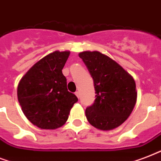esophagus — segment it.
I'll return each instance as SVG.
<instances>
[{"instance_id": "1", "label": "esophagus", "mask_w": 161, "mask_h": 161, "mask_svg": "<svg viewBox=\"0 0 161 161\" xmlns=\"http://www.w3.org/2000/svg\"><path fill=\"white\" fill-rule=\"evenodd\" d=\"M75 95L77 96V97L80 98V92H75Z\"/></svg>"}]
</instances>
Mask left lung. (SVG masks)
I'll list each match as a JSON object with an SVG mask.
<instances>
[{
	"instance_id": "8db88e82",
	"label": "left lung",
	"mask_w": 161,
	"mask_h": 161,
	"mask_svg": "<svg viewBox=\"0 0 161 161\" xmlns=\"http://www.w3.org/2000/svg\"><path fill=\"white\" fill-rule=\"evenodd\" d=\"M93 79L95 99L86 109L92 126L102 130L118 128L129 117L137 99L135 81L115 61L97 51L80 53Z\"/></svg>"
}]
</instances>
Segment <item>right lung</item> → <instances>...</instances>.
<instances>
[{
	"instance_id": "right-lung-1",
	"label": "right lung",
	"mask_w": 161,
	"mask_h": 161,
	"mask_svg": "<svg viewBox=\"0 0 161 161\" xmlns=\"http://www.w3.org/2000/svg\"><path fill=\"white\" fill-rule=\"evenodd\" d=\"M69 51H55L37 62L20 80L17 98L27 118L43 129L64 125L78 98L62 73Z\"/></svg>"
}]
</instances>
